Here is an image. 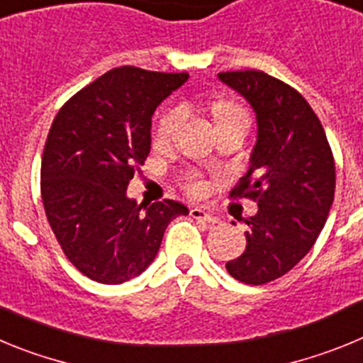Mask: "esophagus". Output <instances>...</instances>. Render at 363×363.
<instances>
[{
  "label": "esophagus",
  "instance_id": "1",
  "mask_svg": "<svg viewBox=\"0 0 363 363\" xmlns=\"http://www.w3.org/2000/svg\"><path fill=\"white\" fill-rule=\"evenodd\" d=\"M191 216L196 218V220L200 221H205V223H209V225H216V223H220V220H218L216 216H213L209 211L201 209V207H192Z\"/></svg>",
  "mask_w": 363,
  "mask_h": 363
}]
</instances>
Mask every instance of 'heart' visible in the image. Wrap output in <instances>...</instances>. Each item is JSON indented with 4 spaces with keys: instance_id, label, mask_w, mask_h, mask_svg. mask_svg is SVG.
Segmentation results:
<instances>
[{
    "instance_id": "obj_1",
    "label": "heart",
    "mask_w": 363,
    "mask_h": 363,
    "mask_svg": "<svg viewBox=\"0 0 363 363\" xmlns=\"http://www.w3.org/2000/svg\"><path fill=\"white\" fill-rule=\"evenodd\" d=\"M184 116H185L184 107H174V108H171V111H167L158 123V136L160 138L169 136V134L172 133V129H174L176 125L179 123V120H182ZM214 118H216V121L233 120V118H242V120L249 121V114L245 112V108H242L240 105H236V104H229V101L218 104L216 107H214ZM191 191L200 192L201 191L200 182H192Z\"/></svg>"
}]
</instances>
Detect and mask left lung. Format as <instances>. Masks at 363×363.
<instances>
[{
	"instance_id": "8db88e82",
	"label": "left lung",
	"mask_w": 363,
	"mask_h": 363,
	"mask_svg": "<svg viewBox=\"0 0 363 363\" xmlns=\"http://www.w3.org/2000/svg\"><path fill=\"white\" fill-rule=\"evenodd\" d=\"M218 79L251 105L258 127L249 171L233 191L258 201V213L245 220V251L225 267L238 281L262 285L289 272L322 233L335 200V160L318 116L293 86L262 70Z\"/></svg>"
}]
</instances>
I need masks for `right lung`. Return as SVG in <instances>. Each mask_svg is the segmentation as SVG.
I'll return each instance as SVG.
<instances>
[{"instance_id": "obj_1", "label": "right lung", "mask_w": 363, "mask_h": 363, "mask_svg": "<svg viewBox=\"0 0 363 363\" xmlns=\"http://www.w3.org/2000/svg\"><path fill=\"white\" fill-rule=\"evenodd\" d=\"M187 72L108 70L60 108L41 160L45 214L70 264L86 278L116 285L154 262L163 233L184 203H138L127 196L150 150L152 114Z\"/></svg>"}]
</instances>
